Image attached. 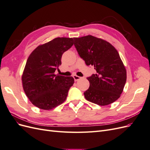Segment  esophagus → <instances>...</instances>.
I'll use <instances>...</instances> for the list:
<instances>
[{
	"label": "esophagus",
	"instance_id": "obj_1",
	"mask_svg": "<svg viewBox=\"0 0 150 150\" xmlns=\"http://www.w3.org/2000/svg\"><path fill=\"white\" fill-rule=\"evenodd\" d=\"M73 78H74L75 81H78V80H79L81 79V77H79L78 76H76V75H74L73 76Z\"/></svg>",
	"mask_w": 150,
	"mask_h": 150
}]
</instances>
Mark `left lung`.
Segmentation results:
<instances>
[{"label":"left lung","mask_w":150,"mask_h":150,"mask_svg":"<svg viewBox=\"0 0 150 150\" xmlns=\"http://www.w3.org/2000/svg\"><path fill=\"white\" fill-rule=\"evenodd\" d=\"M79 55L96 73L87 78L90 86L84 93L88 101L106 106L121 96L126 81V70L115 47L106 40L88 35L74 38Z\"/></svg>","instance_id":"left-lung-1"}]
</instances>
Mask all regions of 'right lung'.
I'll return each instance as SVG.
<instances>
[{"label":"right lung","mask_w":150,"mask_h":150,"mask_svg":"<svg viewBox=\"0 0 150 150\" xmlns=\"http://www.w3.org/2000/svg\"><path fill=\"white\" fill-rule=\"evenodd\" d=\"M73 44L72 38H57L39 45L29 55L22 83L27 97L36 107L49 110L65 101L74 79L54 72L61 64L62 54Z\"/></svg>","instance_id":"obj_1"}]
</instances>
